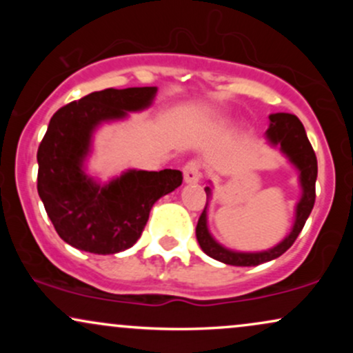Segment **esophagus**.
<instances>
[{
    "label": "esophagus",
    "mask_w": 353,
    "mask_h": 353,
    "mask_svg": "<svg viewBox=\"0 0 353 353\" xmlns=\"http://www.w3.org/2000/svg\"><path fill=\"white\" fill-rule=\"evenodd\" d=\"M184 182L185 184H196V182L201 181V164L197 161H190L184 165Z\"/></svg>",
    "instance_id": "1"
}]
</instances>
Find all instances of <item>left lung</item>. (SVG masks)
<instances>
[{
	"label": "left lung",
	"instance_id": "left-lung-1",
	"mask_svg": "<svg viewBox=\"0 0 353 353\" xmlns=\"http://www.w3.org/2000/svg\"><path fill=\"white\" fill-rule=\"evenodd\" d=\"M265 137L270 145L279 148L283 156L289 159V163L299 171V184H301L302 196L295 205V217L290 232L279 242L277 245L270 247L267 250H259V252H239L219 244L216 239L210 234L208 225V205L209 199L212 197V188L205 185V194H208V202L202 210L199 222L196 228V237L199 242L201 249L204 250L209 257L216 259L228 265L237 267H254L264 262L274 261L294 244L295 239L299 237L301 230L305 225L315 202V181H317V157H315L314 149L307 139L305 129L297 116L289 114V112H275L269 116V129L265 131Z\"/></svg>",
	"mask_w": 353,
	"mask_h": 353
}]
</instances>
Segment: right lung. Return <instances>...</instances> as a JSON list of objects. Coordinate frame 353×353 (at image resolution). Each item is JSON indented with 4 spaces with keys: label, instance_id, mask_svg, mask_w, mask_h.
I'll list each match as a JSON object with an SVG mask.
<instances>
[{
    "label": "right lung",
    "instance_id": "obj_1",
    "mask_svg": "<svg viewBox=\"0 0 353 353\" xmlns=\"http://www.w3.org/2000/svg\"><path fill=\"white\" fill-rule=\"evenodd\" d=\"M157 88H109L66 104L51 117L38 149V194L64 242L91 254H117L137 242L154 202L182 184V172L128 169L103 184L89 176L92 136L104 123L152 104Z\"/></svg>",
    "mask_w": 353,
    "mask_h": 353
}]
</instances>
